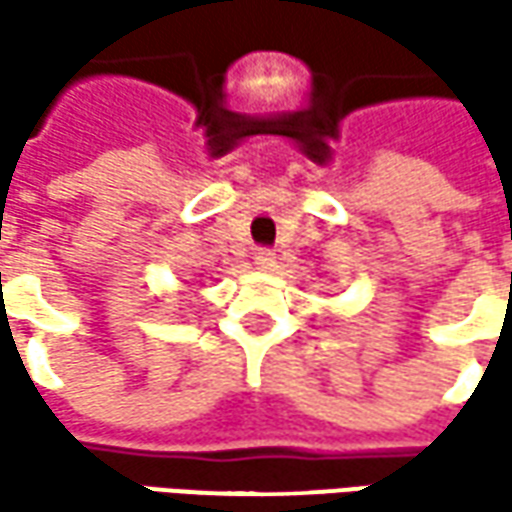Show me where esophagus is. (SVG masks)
I'll return each mask as SVG.
<instances>
[{"label": "esophagus", "mask_w": 512, "mask_h": 512, "mask_svg": "<svg viewBox=\"0 0 512 512\" xmlns=\"http://www.w3.org/2000/svg\"><path fill=\"white\" fill-rule=\"evenodd\" d=\"M256 267H259V270H265V273L276 270V267H279L276 253H273V250H259V253H256Z\"/></svg>", "instance_id": "1"}]
</instances>
